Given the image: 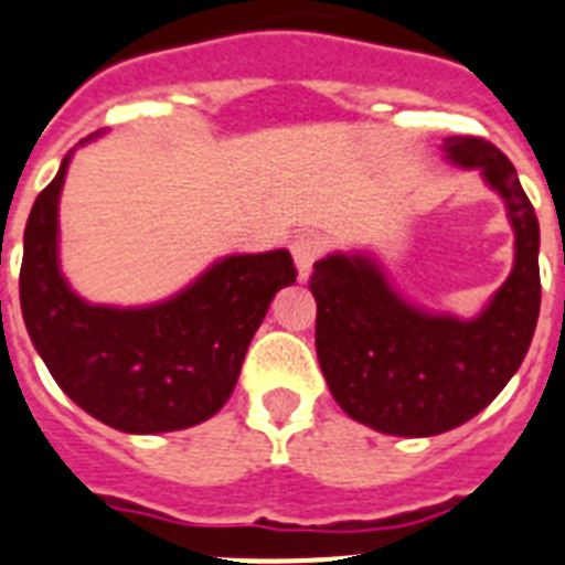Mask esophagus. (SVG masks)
<instances>
[{"label": "esophagus", "mask_w": 565, "mask_h": 565, "mask_svg": "<svg viewBox=\"0 0 565 565\" xmlns=\"http://www.w3.org/2000/svg\"><path fill=\"white\" fill-rule=\"evenodd\" d=\"M291 254L294 265H297V277H300V282H306L311 277V268H315L317 257L322 254V239L317 234H302L300 239H294Z\"/></svg>", "instance_id": "1"}]
</instances>
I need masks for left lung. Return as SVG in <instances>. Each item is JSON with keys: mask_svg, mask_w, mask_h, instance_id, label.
<instances>
[{"mask_svg": "<svg viewBox=\"0 0 565 565\" xmlns=\"http://www.w3.org/2000/svg\"><path fill=\"white\" fill-rule=\"evenodd\" d=\"M448 166L477 171L514 231L512 274L475 317L417 306L371 248L315 263L317 356L337 406L394 437H434L469 423L505 388L540 315V225L518 171L486 139L448 137Z\"/></svg>", "mask_w": 565, "mask_h": 565, "instance_id": "8db88e82", "label": "left lung"}]
</instances>
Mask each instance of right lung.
Returning <instances> with one entry per match:
<instances>
[{
    "label": "right lung",
    "mask_w": 565,
    "mask_h": 565,
    "mask_svg": "<svg viewBox=\"0 0 565 565\" xmlns=\"http://www.w3.org/2000/svg\"><path fill=\"white\" fill-rule=\"evenodd\" d=\"M74 151L25 225L19 302L33 349L62 392L105 426L125 434L200 426L228 403L274 294L294 286L291 254H228L148 306L85 300L60 263V200Z\"/></svg>",
    "instance_id": "add662e5"
}]
</instances>
